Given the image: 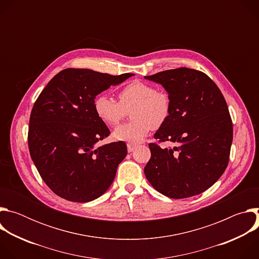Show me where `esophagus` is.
<instances>
[{
  "mask_svg": "<svg viewBox=\"0 0 259 259\" xmlns=\"http://www.w3.org/2000/svg\"><path fill=\"white\" fill-rule=\"evenodd\" d=\"M135 147H136V145H135V144H132V143H128V144H127L128 153H131V152H133V151L135 150Z\"/></svg>",
  "mask_w": 259,
  "mask_h": 259,
  "instance_id": "esophagus-1",
  "label": "esophagus"
}]
</instances>
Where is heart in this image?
<instances>
[{"label": "heart", "instance_id": "heart-1", "mask_svg": "<svg viewBox=\"0 0 259 259\" xmlns=\"http://www.w3.org/2000/svg\"><path fill=\"white\" fill-rule=\"evenodd\" d=\"M120 102L101 93L94 99L97 117L107 126H116L130 112L132 122L118 126L113 137L118 141L140 142L152 128L162 126L170 115L171 101L164 91L156 90L149 83L135 80L119 93Z\"/></svg>", "mask_w": 259, "mask_h": 259}]
</instances>
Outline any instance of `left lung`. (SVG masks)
<instances>
[{
	"label": "left lung",
	"instance_id": "8db88e82",
	"mask_svg": "<svg viewBox=\"0 0 259 259\" xmlns=\"http://www.w3.org/2000/svg\"><path fill=\"white\" fill-rule=\"evenodd\" d=\"M145 79L162 85L171 101L169 118L155 138L177 145L162 149L150 143L152 156L144 174L164 196H197L213 186L229 163L233 123L226 99L200 70L179 67Z\"/></svg>",
	"mask_w": 259,
	"mask_h": 259
}]
</instances>
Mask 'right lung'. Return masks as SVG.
I'll return each instance as SVG.
<instances>
[{
    "mask_svg": "<svg viewBox=\"0 0 259 259\" xmlns=\"http://www.w3.org/2000/svg\"><path fill=\"white\" fill-rule=\"evenodd\" d=\"M134 73L112 76L87 68H65L47 84L29 118L28 149L47 186L57 196L85 203L103 195L127 155L123 141L96 147L109 135L94 99Z\"/></svg>",
    "mask_w": 259,
    "mask_h": 259,
    "instance_id": "obj_1",
    "label": "right lung"
}]
</instances>
